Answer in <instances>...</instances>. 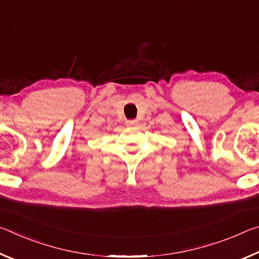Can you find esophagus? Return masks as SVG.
Here are the masks:
<instances>
[{"mask_svg": "<svg viewBox=\"0 0 259 259\" xmlns=\"http://www.w3.org/2000/svg\"><path fill=\"white\" fill-rule=\"evenodd\" d=\"M125 124L129 125V126L136 125V124H138V120H126L125 121Z\"/></svg>", "mask_w": 259, "mask_h": 259, "instance_id": "esophagus-1", "label": "esophagus"}]
</instances>
